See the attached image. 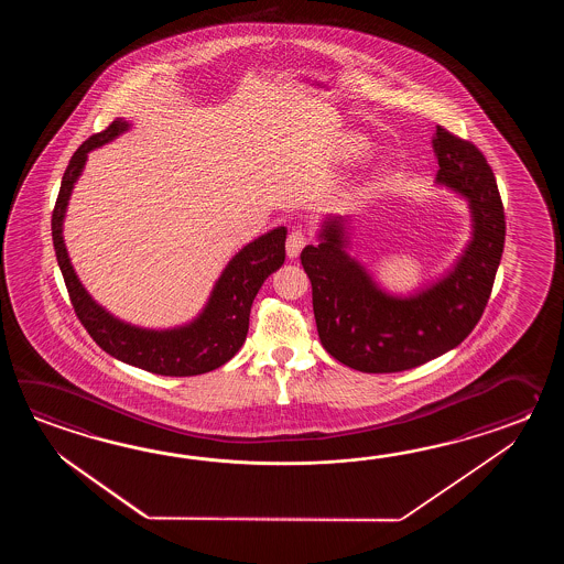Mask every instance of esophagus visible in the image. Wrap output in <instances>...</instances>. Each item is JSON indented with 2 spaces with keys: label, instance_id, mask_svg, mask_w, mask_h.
<instances>
[{
  "label": "esophagus",
  "instance_id": "esophagus-1",
  "mask_svg": "<svg viewBox=\"0 0 564 564\" xmlns=\"http://www.w3.org/2000/svg\"><path fill=\"white\" fill-rule=\"evenodd\" d=\"M306 246V234L302 229H292L286 240V253L288 258H299L302 248Z\"/></svg>",
  "mask_w": 564,
  "mask_h": 564
}]
</instances>
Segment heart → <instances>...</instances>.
Returning a JSON list of instances; mask_svg holds the SVG:
<instances>
[{
  "label": "heart",
  "instance_id": "1",
  "mask_svg": "<svg viewBox=\"0 0 564 564\" xmlns=\"http://www.w3.org/2000/svg\"><path fill=\"white\" fill-rule=\"evenodd\" d=\"M338 155L343 156L347 163H360L371 156V147L359 137H347L338 144Z\"/></svg>",
  "mask_w": 564,
  "mask_h": 564
}]
</instances>
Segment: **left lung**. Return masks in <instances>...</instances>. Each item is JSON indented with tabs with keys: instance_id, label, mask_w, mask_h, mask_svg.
I'll list each match as a JSON object with an SVG mask.
<instances>
[{
	"instance_id": "8db88e82",
	"label": "left lung",
	"mask_w": 564,
	"mask_h": 564,
	"mask_svg": "<svg viewBox=\"0 0 564 564\" xmlns=\"http://www.w3.org/2000/svg\"><path fill=\"white\" fill-rule=\"evenodd\" d=\"M435 185L466 199L471 238L432 282L395 294L350 250V217L326 216L318 243L300 260L311 278L312 308L323 347L362 372H399L456 348L478 324L502 258L506 221L496 177L476 144L437 127Z\"/></svg>"
}]
</instances>
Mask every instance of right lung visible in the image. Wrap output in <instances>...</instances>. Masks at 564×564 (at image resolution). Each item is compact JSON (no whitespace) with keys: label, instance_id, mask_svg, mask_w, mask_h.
I'll return each mask as SVG.
<instances>
[{"label":"right lung","instance_id":"right-lung-1","mask_svg":"<svg viewBox=\"0 0 564 564\" xmlns=\"http://www.w3.org/2000/svg\"><path fill=\"white\" fill-rule=\"evenodd\" d=\"M131 127V122L117 119L108 124L107 131L96 132L78 147L64 171L61 193L52 214V240L62 276L76 316L85 324L96 345L107 350L110 357L165 377H192L214 371L226 365L243 345L258 290L265 278L284 264L288 229L284 226L270 229L264 236L246 243L221 270L204 308L189 323L173 328H143L120 321L100 306L76 276L62 231L74 185L85 171L88 153L115 141Z\"/></svg>","mask_w":564,"mask_h":564}]
</instances>
